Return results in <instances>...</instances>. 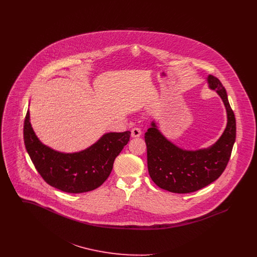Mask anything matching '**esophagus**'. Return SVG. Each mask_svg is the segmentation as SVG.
Instances as JSON below:
<instances>
[{
	"mask_svg": "<svg viewBox=\"0 0 257 257\" xmlns=\"http://www.w3.org/2000/svg\"><path fill=\"white\" fill-rule=\"evenodd\" d=\"M131 132H132V137L133 138H139L142 135V130L139 127H134Z\"/></svg>",
	"mask_w": 257,
	"mask_h": 257,
	"instance_id": "obj_1",
	"label": "esophagus"
}]
</instances>
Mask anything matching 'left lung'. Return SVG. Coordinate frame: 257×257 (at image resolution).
<instances>
[{
  "instance_id": "obj_1",
  "label": "left lung",
  "mask_w": 257,
  "mask_h": 257,
  "mask_svg": "<svg viewBox=\"0 0 257 257\" xmlns=\"http://www.w3.org/2000/svg\"><path fill=\"white\" fill-rule=\"evenodd\" d=\"M208 83L217 90L227 111L226 128L213 147L183 150L161 134L154 122L145 135L148 172L161 189L178 194L196 192L217 180L228 164L236 138L235 115L220 80L210 75Z\"/></svg>"
}]
</instances>
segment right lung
<instances>
[{"label":"right lung","mask_w":257,"mask_h":257,"mask_svg":"<svg viewBox=\"0 0 257 257\" xmlns=\"http://www.w3.org/2000/svg\"><path fill=\"white\" fill-rule=\"evenodd\" d=\"M24 143L37 172L50 186L65 193L89 192L104 183L114 159L130 139V131L105 134L96 144L78 153L63 154L43 146L35 134L27 111Z\"/></svg>","instance_id":"right-lung-1"}]
</instances>
